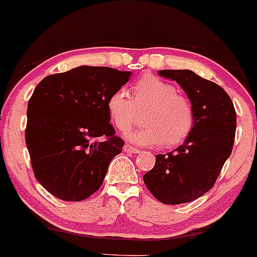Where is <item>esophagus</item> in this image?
Wrapping results in <instances>:
<instances>
[{"mask_svg": "<svg viewBox=\"0 0 257 257\" xmlns=\"http://www.w3.org/2000/svg\"><path fill=\"white\" fill-rule=\"evenodd\" d=\"M123 151H125V153H128V154L141 153V150H138V149H136L135 147H132V145H128V144H126L125 147H123Z\"/></svg>", "mask_w": 257, "mask_h": 257, "instance_id": "34e87169", "label": "esophagus"}]
</instances>
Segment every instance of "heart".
<instances>
[{"label":"heart","mask_w":257,"mask_h":257,"mask_svg":"<svg viewBox=\"0 0 257 257\" xmlns=\"http://www.w3.org/2000/svg\"><path fill=\"white\" fill-rule=\"evenodd\" d=\"M145 113V127L125 135L126 139L139 147L172 148L182 143L194 125V110L185 95L177 93L175 85L156 76H145L131 88L114 90L107 100L110 121L119 131L132 127L138 112Z\"/></svg>","instance_id":"obj_1"}]
</instances>
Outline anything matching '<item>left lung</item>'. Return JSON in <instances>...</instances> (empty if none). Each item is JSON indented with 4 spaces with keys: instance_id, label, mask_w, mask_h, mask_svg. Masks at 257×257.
<instances>
[{
    "instance_id": "left-lung-1",
    "label": "left lung",
    "mask_w": 257,
    "mask_h": 257,
    "mask_svg": "<svg viewBox=\"0 0 257 257\" xmlns=\"http://www.w3.org/2000/svg\"><path fill=\"white\" fill-rule=\"evenodd\" d=\"M158 75L176 81L185 90L194 110V125L182 145L157 155L155 167L143 180L158 201L185 204L210 191L230 157L236 110L223 88L192 70H158Z\"/></svg>"
}]
</instances>
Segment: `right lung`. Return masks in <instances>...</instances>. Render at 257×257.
<instances>
[{"label":"right lung","mask_w":257,"mask_h":257,"mask_svg":"<svg viewBox=\"0 0 257 257\" xmlns=\"http://www.w3.org/2000/svg\"><path fill=\"white\" fill-rule=\"evenodd\" d=\"M131 75L81 65L37 85L27 107L26 145L36 179L52 195L81 201L102 185L123 147L109 123L107 100Z\"/></svg>","instance_id":"1"}]
</instances>
